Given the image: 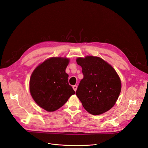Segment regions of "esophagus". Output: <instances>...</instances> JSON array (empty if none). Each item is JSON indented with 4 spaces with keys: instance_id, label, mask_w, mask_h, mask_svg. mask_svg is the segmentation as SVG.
<instances>
[{
    "instance_id": "esophagus-1",
    "label": "esophagus",
    "mask_w": 148,
    "mask_h": 148,
    "mask_svg": "<svg viewBox=\"0 0 148 148\" xmlns=\"http://www.w3.org/2000/svg\"><path fill=\"white\" fill-rule=\"evenodd\" d=\"M73 88L74 90L75 91H76V90H77V86L76 85H74V86H73Z\"/></svg>"
}]
</instances>
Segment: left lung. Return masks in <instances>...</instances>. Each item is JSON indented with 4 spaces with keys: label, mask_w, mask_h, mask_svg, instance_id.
<instances>
[{
    "label": "left lung",
    "mask_w": 148,
    "mask_h": 148,
    "mask_svg": "<svg viewBox=\"0 0 148 148\" xmlns=\"http://www.w3.org/2000/svg\"><path fill=\"white\" fill-rule=\"evenodd\" d=\"M84 75L76 95L90 114L99 115L115 104L121 91V81L113 66L100 57L78 58Z\"/></svg>",
    "instance_id": "8db88e82"
}]
</instances>
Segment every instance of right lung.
<instances>
[{"label":"right lung","mask_w":148,"mask_h":148,"mask_svg":"<svg viewBox=\"0 0 148 148\" xmlns=\"http://www.w3.org/2000/svg\"><path fill=\"white\" fill-rule=\"evenodd\" d=\"M69 61L66 58H48L39 64L31 76V95L36 104L47 112L58 110L75 94L65 73Z\"/></svg>","instance_id":"right-lung-1"}]
</instances>
